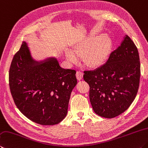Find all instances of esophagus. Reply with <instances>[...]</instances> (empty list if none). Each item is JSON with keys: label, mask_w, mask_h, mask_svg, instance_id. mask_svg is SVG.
Segmentation results:
<instances>
[{"label": "esophagus", "mask_w": 148, "mask_h": 148, "mask_svg": "<svg viewBox=\"0 0 148 148\" xmlns=\"http://www.w3.org/2000/svg\"><path fill=\"white\" fill-rule=\"evenodd\" d=\"M76 77H77V79H78V80L82 79L83 76V72L79 71H77V72H76Z\"/></svg>", "instance_id": "1"}]
</instances>
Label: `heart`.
Segmentation results:
<instances>
[{
    "label": "heart",
    "mask_w": 148,
    "mask_h": 148,
    "mask_svg": "<svg viewBox=\"0 0 148 148\" xmlns=\"http://www.w3.org/2000/svg\"><path fill=\"white\" fill-rule=\"evenodd\" d=\"M111 48V39L104 35L101 38L92 37L88 39L74 48L73 53L77 56H81L85 53L83 57L84 62L90 66H98L107 60ZM68 58L72 61L76 60V56L71 53L68 54Z\"/></svg>",
    "instance_id": "1"
}]
</instances>
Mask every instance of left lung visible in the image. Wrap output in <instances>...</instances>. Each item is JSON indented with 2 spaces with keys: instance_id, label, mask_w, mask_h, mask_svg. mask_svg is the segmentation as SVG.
Instances as JSON below:
<instances>
[{
  "instance_id": "8db88e82",
  "label": "left lung",
  "mask_w": 148,
  "mask_h": 148,
  "mask_svg": "<svg viewBox=\"0 0 148 148\" xmlns=\"http://www.w3.org/2000/svg\"><path fill=\"white\" fill-rule=\"evenodd\" d=\"M140 63L136 45L126 36L107 62L95 71H85L89 98L95 113L112 119L125 111L137 94Z\"/></svg>"
}]
</instances>
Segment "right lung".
<instances>
[{
  "instance_id": "obj_1",
  "label": "right lung",
  "mask_w": 148,
  "mask_h": 148,
  "mask_svg": "<svg viewBox=\"0 0 148 148\" xmlns=\"http://www.w3.org/2000/svg\"><path fill=\"white\" fill-rule=\"evenodd\" d=\"M76 84L75 70L62 69L55 58L35 61L26 42L11 63L9 85L15 106L39 124L56 125L65 119Z\"/></svg>"
}]
</instances>
